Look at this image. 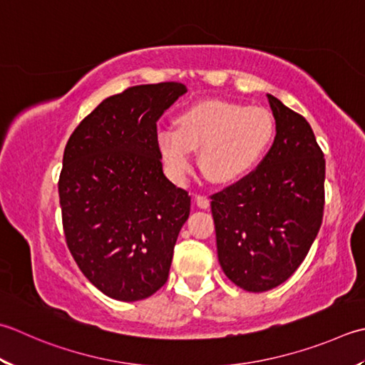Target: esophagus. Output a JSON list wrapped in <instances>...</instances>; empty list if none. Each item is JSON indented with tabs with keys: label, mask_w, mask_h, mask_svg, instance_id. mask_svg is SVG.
<instances>
[{
	"label": "esophagus",
	"mask_w": 365,
	"mask_h": 365,
	"mask_svg": "<svg viewBox=\"0 0 365 365\" xmlns=\"http://www.w3.org/2000/svg\"><path fill=\"white\" fill-rule=\"evenodd\" d=\"M196 204H197V207H201V209H209V207H210V199L207 197L205 195H197L196 196Z\"/></svg>",
	"instance_id": "obj_1"
}]
</instances>
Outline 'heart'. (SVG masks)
I'll list each match as a JSON object with an SVG mask.
<instances>
[{
    "instance_id": "heart-1",
    "label": "heart",
    "mask_w": 365,
    "mask_h": 365,
    "mask_svg": "<svg viewBox=\"0 0 365 365\" xmlns=\"http://www.w3.org/2000/svg\"><path fill=\"white\" fill-rule=\"evenodd\" d=\"M177 130L158 133L160 155L175 182L187 180L195 169V152L201 150L202 168L218 183L245 177L266 153L275 123L262 107L204 101L177 117Z\"/></svg>"
}]
</instances>
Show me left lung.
<instances>
[{"label": "left lung", "instance_id": "left-lung-1", "mask_svg": "<svg viewBox=\"0 0 365 365\" xmlns=\"http://www.w3.org/2000/svg\"><path fill=\"white\" fill-rule=\"evenodd\" d=\"M277 123L258 168L213 192L218 261L250 292L269 291L296 272L323 223L326 160L309 121L267 95Z\"/></svg>", "mask_w": 365, "mask_h": 365}]
</instances>
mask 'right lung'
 <instances>
[{
  "instance_id": "add662e5",
  "label": "right lung",
  "mask_w": 365,
  "mask_h": 365,
  "mask_svg": "<svg viewBox=\"0 0 365 365\" xmlns=\"http://www.w3.org/2000/svg\"><path fill=\"white\" fill-rule=\"evenodd\" d=\"M180 82L106 98L71 134L58 178L63 231L78 269L106 296L134 302L168 282L190 215L188 191L163 173L156 121Z\"/></svg>"
}]
</instances>
